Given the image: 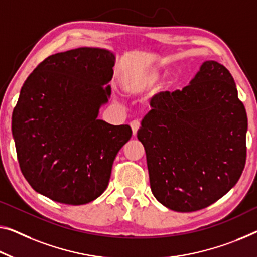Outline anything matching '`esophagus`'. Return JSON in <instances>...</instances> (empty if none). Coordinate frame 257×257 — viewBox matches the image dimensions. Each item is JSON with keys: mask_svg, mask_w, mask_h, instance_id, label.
Segmentation results:
<instances>
[{"mask_svg": "<svg viewBox=\"0 0 257 257\" xmlns=\"http://www.w3.org/2000/svg\"><path fill=\"white\" fill-rule=\"evenodd\" d=\"M131 127H132L133 134H134V136H136L137 132H138V130H139V127H140V121L138 120V119L132 120V121H131Z\"/></svg>", "mask_w": 257, "mask_h": 257, "instance_id": "obj_1", "label": "esophagus"}]
</instances>
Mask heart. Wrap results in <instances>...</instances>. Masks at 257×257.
<instances>
[{
	"label": "heart",
	"instance_id": "obj_1",
	"mask_svg": "<svg viewBox=\"0 0 257 257\" xmlns=\"http://www.w3.org/2000/svg\"><path fill=\"white\" fill-rule=\"evenodd\" d=\"M159 78V74L155 72L148 73H134L128 80V84L131 87H141V86L148 85L151 82L155 81Z\"/></svg>",
	"mask_w": 257,
	"mask_h": 257
}]
</instances>
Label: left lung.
Wrapping results in <instances>:
<instances>
[{
	"label": "left lung",
	"instance_id": "obj_1",
	"mask_svg": "<svg viewBox=\"0 0 257 257\" xmlns=\"http://www.w3.org/2000/svg\"><path fill=\"white\" fill-rule=\"evenodd\" d=\"M138 139L154 196L171 210L207 208L238 183L246 164L247 113L233 77L207 61L181 90L152 97Z\"/></svg>",
	"mask_w": 257,
	"mask_h": 257
}]
</instances>
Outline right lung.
Instances as JSON below:
<instances>
[{
  "label": "right lung",
  "instance_id": "right-lung-1",
  "mask_svg": "<svg viewBox=\"0 0 257 257\" xmlns=\"http://www.w3.org/2000/svg\"><path fill=\"white\" fill-rule=\"evenodd\" d=\"M113 65L111 51L81 47L48 56L24 82L11 123L17 159L34 191L53 201L97 199L132 137L130 125L97 119Z\"/></svg>",
  "mask_w": 257,
  "mask_h": 257
}]
</instances>
